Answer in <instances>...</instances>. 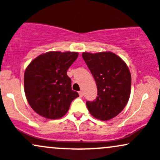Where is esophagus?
I'll return each instance as SVG.
<instances>
[{"label": "esophagus", "instance_id": "esophagus-1", "mask_svg": "<svg viewBox=\"0 0 160 160\" xmlns=\"http://www.w3.org/2000/svg\"><path fill=\"white\" fill-rule=\"evenodd\" d=\"M78 94H79V96H80V97H82V96H83V92H82V91L78 92Z\"/></svg>", "mask_w": 160, "mask_h": 160}]
</instances>
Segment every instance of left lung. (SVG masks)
I'll return each mask as SVG.
<instances>
[{
	"label": "left lung",
	"instance_id": "8db88e82",
	"mask_svg": "<svg viewBox=\"0 0 160 160\" xmlns=\"http://www.w3.org/2000/svg\"><path fill=\"white\" fill-rule=\"evenodd\" d=\"M82 58L96 82L98 96L86 102L90 114L107 121L125 108L131 92V74L124 61L110 52L92 54L83 52Z\"/></svg>",
	"mask_w": 160,
	"mask_h": 160
}]
</instances>
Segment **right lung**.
<instances>
[{
    "mask_svg": "<svg viewBox=\"0 0 160 160\" xmlns=\"http://www.w3.org/2000/svg\"><path fill=\"white\" fill-rule=\"evenodd\" d=\"M78 56V52H49L29 64L24 72V92L35 112L50 119L66 114L71 102L78 97L67 75Z\"/></svg>",
    "mask_w": 160,
    "mask_h": 160,
    "instance_id": "add662e5",
    "label": "right lung"
}]
</instances>
